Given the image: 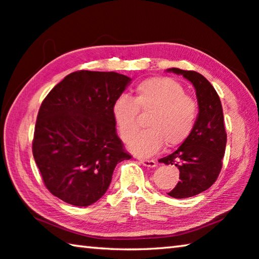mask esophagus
Returning <instances> with one entry per match:
<instances>
[{"mask_svg": "<svg viewBox=\"0 0 259 259\" xmlns=\"http://www.w3.org/2000/svg\"><path fill=\"white\" fill-rule=\"evenodd\" d=\"M139 163H142L144 166H147V168H155L156 166V162L154 160L139 159Z\"/></svg>", "mask_w": 259, "mask_h": 259, "instance_id": "34e87169", "label": "esophagus"}]
</instances>
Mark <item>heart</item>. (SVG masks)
<instances>
[{
  "mask_svg": "<svg viewBox=\"0 0 259 259\" xmlns=\"http://www.w3.org/2000/svg\"><path fill=\"white\" fill-rule=\"evenodd\" d=\"M135 98L120 96L113 104L112 115L120 137L129 142L139 128V109L152 111L150 128L129 143L136 155L151 156L166 144L175 147L190 137L198 117V105L177 81L169 77H153L139 83Z\"/></svg>",
  "mask_w": 259,
  "mask_h": 259,
  "instance_id": "1",
  "label": "heart"
}]
</instances>
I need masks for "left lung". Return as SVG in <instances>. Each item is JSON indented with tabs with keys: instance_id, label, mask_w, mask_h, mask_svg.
Listing matches in <instances>:
<instances>
[{
	"instance_id": "obj_1",
	"label": "left lung",
	"mask_w": 259,
	"mask_h": 259,
	"mask_svg": "<svg viewBox=\"0 0 259 259\" xmlns=\"http://www.w3.org/2000/svg\"><path fill=\"white\" fill-rule=\"evenodd\" d=\"M183 75L195 89L199 113L196 122L185 142L159 162L174 164L179 170V182L168 195L185 199L198 195L216 182L223 164L226 147V131L221 99L207 78L194 71L168 68Z\"/></svg>"
}]
</instances>
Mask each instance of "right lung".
Wrapping results in <instances>:
<instances>
[{"mask_svg":"<svg viewBox=\"0 0 259 259\" xmlns=\"http://www.w3.org/2000/svg\"><path fill=\"white\" fill-rule=\"evenodd\" d=\"M130 83L115 72H74L43 100L33 156L48 190L64 202L95 203L106 193L116 164L131 157L112 115L114 102Z\"/></svg>","mask_w":259,"mask_h":259,"instance_id":"add662e5","label":"right lung"}]
</instances>
